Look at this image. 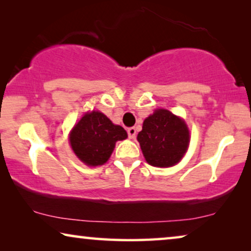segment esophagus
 <instances>
[{
    "instance_id": "34e87169",
    "label": "esophagus",
    "mask_w": 251,
    "mask_h": 251,
    "mask_svg": "<svg viewBox=\"0 0 251 251\" xmlns=\"http://www.w3.org/2000/svg\"><path fill=\"white\" fill-rule=\"evenodd\" d=\"M126 132H128V136H129L130 139H133L136 137V129L133 128V126H131V128H128Z\"/></svg>"
}]
</instances>
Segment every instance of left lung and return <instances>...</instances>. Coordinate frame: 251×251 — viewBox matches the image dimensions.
I'll use <instances>...</instances> for the list:
<instances>
[{
	"label": "left lung",
	"instance_id": "1",
	"mask_svg": "<svg viewBox=\"0 0 251 251\" xmlns=\"http://www.w3.org/2000/svg\"><path fill=\"white\" fill-rule=\"evenodd\" d=\"M137 141L146 161L155 167H171L183 157L189 145L184 121L167 109H157L145 119Z\"/></svg>",
	"mask_w": 251,
	"mask_h": 251
}]
</instances>
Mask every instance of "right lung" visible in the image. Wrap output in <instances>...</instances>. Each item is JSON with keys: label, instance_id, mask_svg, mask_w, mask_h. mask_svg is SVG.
<instances>
[{"label": "right lung", "instance_id": "right-lung-1", "mask_svg": "<svg viewBox=\"0 0 251 251\" xmlns=\"http://www.w3.org/2000/svg\"><path fill=\"white\" fill-rule=\"evenodd\" d=\"M128 137L122 126L100 112L87 113L74 126L70 144L75 154L87 166L103 165L112 154L115 143Z\"/></svg>", "mask_w": 251, "mask_h": 251}]
</instances>
